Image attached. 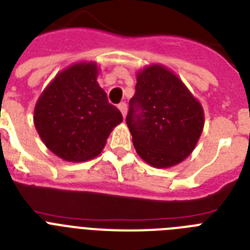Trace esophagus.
Instances as JSON below:
<instances>
[{
    "instance_id": "obj_1",
    "label": "esophagus",
    "mask_w": 250,
    "mask_h": 250,
    "mask_svg": "<svg viewBox=\"0 0 250 250\" xmlns=\"http://www.w3.org/2000/svg\"><path fill=\"white\" fill-rule=\"evenodd\" d=\"M118 109L121 110L123 118H125V115H127V104H125V103H121V104L118 105Z\"/></svg>"
}]
</instances>
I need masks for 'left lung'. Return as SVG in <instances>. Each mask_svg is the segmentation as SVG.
<instances>
[{
	"mask_svg": "<svg viewBox=\"0 0 250 250\" xmlns=\"http://www.w3.org/2000/svg\"><path fill=\"white\" fill-rule=\"evenodd\" d=\"M125 118L140 158L155 168L177 166L192 153L204 127V110L172 70L151 64L137 72Z\"/></svg>",
	"mask_w": 250,
	"mask_h": 250,
	"instance_id": "1",
	"label": "left lung"
}]
</instances>
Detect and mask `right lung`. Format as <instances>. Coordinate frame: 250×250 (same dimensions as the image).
I'll list each match as a JSON object with an SVG mask.
<instances>
[{
	"label": "right lung",
	"mask_w": 250,
	"mask_h": 250,
	"mask_svg": "<svg viewBox=\"0 0 250 250\" xmlns=\"http://www.w3.org/2000/svg\"><path fill=\"white\" fill-rule=\"evenodd\" d=\"M95 62H76L56 74L38 97L33 121L48 150L66 162H86L104 149L121 111L99 86Z\"/></svg>",
	"instance_id": "right-lung-1"
}]
</instances>
